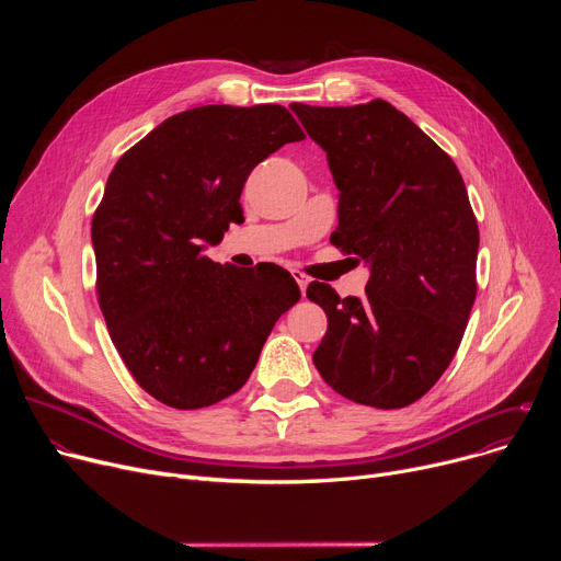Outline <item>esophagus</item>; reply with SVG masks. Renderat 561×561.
<instances>
[{"instance_id": "obj_1", "label": "esophagus", "mask_w": 561, "mask_h": 561, "mask_svg": "<svg viewBox=\"0 0 561 561\" xmlns=\"http://www.w3.org/2000/svg\"><path fill=\"white\" fill-rule=\"evenodd\" d=\"M293 279L298 282V286H300V290H302V296L307 293V284H309V277L305 275V273H300V271H293Z\"/></svg>"}]
</instances>
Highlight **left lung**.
<instances>
[{
	"instance_id": "left-lung-1",
	"label": "left lung",
	"mask_w": 561,
	"mask_h": 561,
	"mask_svg": "<svg viewBox=\"0 0 561 561\" xmlns=\"http://www.w3.org/2000/svg\"><path fill=\"white\" fill-rule=\"evenodd\" d=\"M290 108L328 152L339 188L332 245L370 265L362 298L309 284L307 298L328 313L313 364L352 402L407 407L450 366L476 302L480 231L463 180L385 100Z\"/></svg>"
}]
</instances>
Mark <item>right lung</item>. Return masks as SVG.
<instances>
[{"label": "right lung", "instance_id": "1", "mask_svg": "<svg viewBox=\"0 0 561 561\" xmlns=\"http://www.w3.org/2000/svg\"><path fill=\"white\" fill-rule=\"evenodd\" d=\"M305 134L284 106L209 104L163 121L108 174L93 216L98 302L138 385L174 409L239 391L282 313L300 300L275 263L204 256L243 220L250 172Z\"/></svg>", "mask_w": 561, "mask_h": 561}]
</instances>
